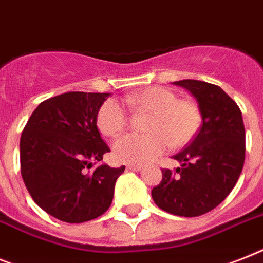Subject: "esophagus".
I'll return each mask as SVG.
<instances>
[{"instance_id":"1","label":"esophagus","mask_w":263,"mask_h":263,"mask_svg":"<svg viewBox=\"0 0 263 263\" xmlns=\"http://www.w3.org/2000/svg\"><path fill=\"white\" fill-rule=\"evenodd\" d=\"M128 170H132V172H140L142 170V166L140 165H128Z\"/></svg>"}]
</instances>
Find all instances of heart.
<instances>
[{"mask_svg":"<svg viewBox=\"0 0 263 263\" xmlns=\"http://www.w3.org/2000/svg\"><path fill=\"white\" fill-rule=\"evenodd\" d=\"M129 108L150 113L146 135H125L113 143V157L121 163L144 165L170 147L189 143L201 124V112L196 102L180 100L172 89L153 86L124 100ZM128 125L125 106L116 100L102 104L97 115V127L105 136H119Z\"/></svg>","mask_w":263,"mask_h":263,"instance_id":"1","label":"heart"}]
</instances>
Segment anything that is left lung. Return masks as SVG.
<instances>
[{"label":"left lung","mask_w":263,"mask_h":263,"mask_svg":"<svg viewBox=\"0 0 263 263\" xmlns=\"http://www.w3.org/2000/svg\"><path fill=\"white\" fill-rule=\"evenodd\" d=\"M197 101L201 127L174 155L181 163L174 172L162 170L161 183L151 191L154 202L177 216L194 217L216 208L234 189L245 163L242 112L221 87L197 80L173 82Z\"/></svg>","instance_id":"obj_1"}]
</instances>
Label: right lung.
<instances>
[{
	"label": "right lung",
	"mask_w": 263,
	"mask_h": 263,
	"mask_svg": "<svg viewBox=\"0 0 263 263\" xmlns=\"http://www.w3.org/2000/svg\"><path fill=\"white\" fill-rule=\"evenodd\" d=\"M110 93L69 91L39 104L20 139L21 176L33 201L66 223L93 220L112 204L125 167L101 163L109 147L97 115Z\"/></svg>",
	"instance_id": "add662e5"
}]
</instances>
